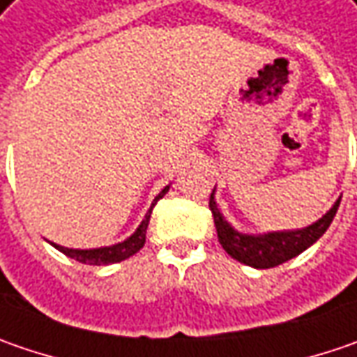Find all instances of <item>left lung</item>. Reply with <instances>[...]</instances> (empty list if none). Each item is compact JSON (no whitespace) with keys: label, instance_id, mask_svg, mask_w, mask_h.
Listing matches in <instances>:
<instances>
[{"label":"left lung","instance_id":"left-lung-1","mask_svg":"<svg viewBox=\"0 0 357 357\" xmlns=\"http://www.w3.org/2000/svg\"><path fill=\"white\" fill-rule=\"evenodd\" d=\"M340 199H335L332 208L328 209L318 222L300 227V229H282V231H268V234H243L224 218L215 204V188L209 197V209L213 213V224L218 229V240L225 252L234 259L256 270H268L284 264L291 257L300 256L310 245L326 234L332 224L333 215L340 208Z\"/></svg>","mask_w":357,"mask_h":357}]
</instances>
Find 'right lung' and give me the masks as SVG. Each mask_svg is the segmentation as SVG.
Wrapping results in <instances>:
<instances>
[{"label":"right lung","instance_id":"right-lung-1","mask_svg":"<svg viewBox=\"0 0 357 357\" xmlns=\"http://www.w3.org/2000/svg\"><path fill=\"white\" fill-rule=\"evenodd\" d=\"M169 185H165L160 194L155 195V199L151 202V208L148 209L146 218L142 220V224L137 225V229L133 231L128 240L114 243V245H103V248H91V250H73V248H63L59 243H52L55 250H59L61 254H66L71 259L79 261V264H87V266H109V264H117L123 261L128 257H132L133 254H137L144 243H146V231H148L149 218H151V209L158 204V199H162L163 195L167 194Z\"/></svg>","mask_w":357,"mask_h":357}]
</instances>
